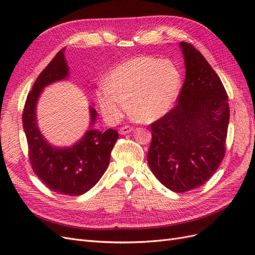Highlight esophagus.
<instances>
[{
    "label": "esophagus",
    "mask_w": 255,
    "mask_h": 255,
    "mask_svg": "<svg viewBox=\"0 0 255 255\" xmlns=\"http://www.w3.org/2000/svg\"><path fill=\"white\" fill-rule=\"evenodd\" d=\"M132 130H133V128L126 126V127H122V128L119 129V132H120L121 135H127V134L132 132Z\"/></svg>",
    "instance_id": "1"
}]
</instances>
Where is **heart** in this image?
I'll return each instance as SVG.
<instances>
[{"instance_id": "1", "label": "heart", "mask_w": 255, "mask_h": 255, "mask_svg": "<svg viewBox=\"0 0 255 255\" xmlns=\"http://www.w3.org/2000/svg\"><path fill=\"white\" fill-rule=\"evenodd\" d=\"M181 84V73L171 61L134 57L114 69L107 85H101L97 90V100L104 116L111 120L120 119L129 102L135 119L152 122L170 112Z\"/></svg>"}]
</instances>
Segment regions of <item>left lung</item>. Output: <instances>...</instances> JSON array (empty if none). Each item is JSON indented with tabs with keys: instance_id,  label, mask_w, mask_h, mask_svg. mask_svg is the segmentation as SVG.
I'll list each match as a JSON object with an SVG mask.
<instances>
[{
	"instance_id": "1",
	"label": "left lung",
	"mask_w": 255,
	"mask_h": 255,
	"mask_svg": "<svg viewBox=\"0 0 255 255\" xmlns=\"http://www.w3.org/2000/svg\"><path fill=\"white\" fill-rule=\"evenodd\" d=\"M185 82L175 107L153 122L148 164L172 191L202 186L225 157L230 120L228 95L211 65L194 45L180 42Z\"/></svg>"
}]
</instances>
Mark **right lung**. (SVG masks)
<instances>
[{
    "label": "right lung",
    "instance_id": "add662e5",
    "mask_svg": "<svg viewBox=\"0 0 255 255\" xmlns=\"http://www.w3.org/2000/svg\"><path fill=\"white\" fill-rule=\"evenodd\" d=\"M65 51L66 49L60 50L37 78L27 95L22 122L30 165L39 180L57 194L80 196L94 187L104 174L119 136L113 128L105 132L92 128L98 115L92 106L89 107V129L71 146L58 148L52 145L41 134L37 125V101L44 87L69 76Z\"/></svg>",
    "mask_w": 255,
    "mask_h": 255
}]
</instances>
